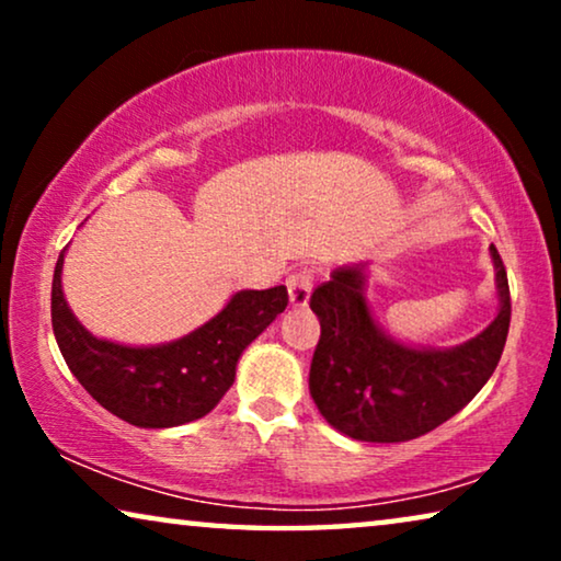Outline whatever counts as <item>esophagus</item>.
<instances>
[{
  "label": "esophagus",
  "mask_w": 561,
  "mask_h": 561,
  "mask_svg": "<svg viewBox=\"0 0 561 561\" xmlns=\"http://www.w3.org/2000/svg\"><path fill=\"white\" fill-rule=\"evenodd\" d=\"M286 286H288L290 304H294V306L309 304V296H311V288H313V267H309V265L298 267L296 273H290L286 278Z\"/></svg>",
  "instance_id": "34e87169"
}]
</instances>
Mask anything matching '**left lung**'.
<instances>
[{
	"label": "left lung",
	"mask_w": 561,
	"mask_h": 561,
	"mask_svg": "<svg viewBox=\"0 0 561 561\" xmlns=\"http://www.w3.org/2000/svg\"><path fill=\"white\" fill-rule=\"evenodd\" d=\"M501 311L455 350L403 347L380 332L363 298V271L340 267L313 288L321 336L309 390L329 424L359 442H409L432 432L478 396L503 355L511 324L508 273L495 248Z\"/></svg>",
	"instance_id": "left-lung-1"
}]
</instances>
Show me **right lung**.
I'll return each instance as SVG.
<instances>
[{"mask_svg": "<svg viewBox=\"0 0 561 561\" xmlns=\"http://www.w3.org/2000/svg\"><path fill=\"white\" fill-rule=\"evenodd\" d=\"M60 252L53 273V334L76 380L106 411L142 428H168L209 413L232 388L242 350L288 306L286 286L240 290L196 332L160 347L96 340L68 309L60 288Z\"/></svg>", "mask_w": 561, "mask_h": 561, "instance_id": "right-lung-1", "label": "right lung"}]
</instances>
